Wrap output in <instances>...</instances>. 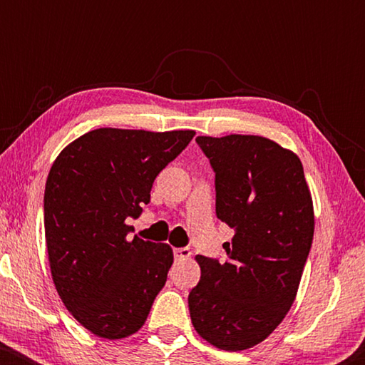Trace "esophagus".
I'll use <instances>...</instances> for the list:
<instances>
[{
	"mask_svg": "<svg viewBox=\"0 0 365 365\" xmlns=\"http://www.w3.org/2000/svg\"><path fill=\"white\" fill-rule=\"evenodd\" d=\"M173 252H174V257H176L178 261H184V259L191 257V249L189 247H176Z\"/></svg>",
	"mask_w": 365,
	"mask_h": 365,
	"instance_id": "esophagus-1",
	"label": "esophagus"
}]
</instances>
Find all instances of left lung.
<instances>
[{"mask_svg": "<svg viewBox=\"0 0 365 365\" xmlns=\"http://www.w3.org/2000/svg\"><path fill=\"white\" fill-rule=\"evenodd\" d=\"M216 173V216L234 229L227 261L196 256L201 279L189 292L199 336L222 351L262 342L296 299L314 237L302 163L251 134L197 136Z\"/></svg>", "mask_w": 365, "mask_h": 365, "instance_id": "8db88e82", "label": "left lung"}]
</instances>
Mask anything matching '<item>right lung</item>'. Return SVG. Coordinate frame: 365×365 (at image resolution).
I'll use <instances>...</instances> for the list:
<instances>
[{
    "label": "right lung",
    "mask_w": 365,
    "mask_h": 365,
    "mask_svg": "<svg viewBox=\"0 0 365 365\" xmlns=\"http://www.w3.org/2000/svg\"><path fill=\"white\" fill-rule=\"evenodd\" d=\"M194 131L99 128L59 153L44 189L53 282L94 336L123 339L146 322L174 261L168 244L128 239V217L151 199L154 179Z\"/></svg>",
    "instance_id": "add662e5"
}]
</instances>
